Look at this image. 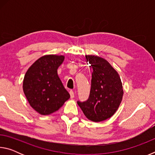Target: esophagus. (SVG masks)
<instances>
[{
  "mask_svg": "<svg viewBox=\"0 0 155 155\" xmlns=\"http://www.w3.org/2000/svg\"><path fill=\"white\" fill-rule=\"evenodd\" d=\"M70 98H73L74 97V91H73L72 90H70Z\"/></svg>",
  "mask_w": 155,
  "mask_h": 155,
  "instance_id": "obj_1",
  "label": "esophagus"
}]
</instances>
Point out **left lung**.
I'll use <instances>...</instances> for the list:
<instances>
[{"instance_id":"8db88e82","label":"left lung","mask_w":155,"mask_h":155,"mask_svg":"<svg viewBox=\"0 0 155 155\" xmlns=\"http://www.w3.org/2000/svg\"><path fill=\"white\" fill-rule=\"evenodd\" d=\"M85 57L93 69L91 90L87 101L77 104L88 120L104 121L116 112L121 103L124 94L122 81L106 59L92 54Z\"/></svg>"}]
</instances>
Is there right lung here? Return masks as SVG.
Wrapping results in <instances>:
<instances>
[{
	"label": "right lung",
	"instance_id": "right-lung-1",
	"mask_svg": "<svg viewBox=\"0 0 155 155\" xmlns=\"http://www.w3.org/2000/svg\"><path fill=\"white\" fill-rule=\"evenodd\" d=\"M64 59V55H44L31 65L25 75L22 87L26 98L31 107L41 115L57 111L70 98L57 74Z\"/></svg>",
	"mask_w": 155,
	"mask_h": 155
}]
</instances>
